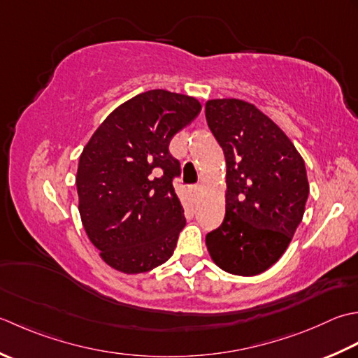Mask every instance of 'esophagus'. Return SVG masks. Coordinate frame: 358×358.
I'll list each match as a JSON object with an SVG mask.
<instances>
[{"label": "esophagus", "mask_w": 358, "mask_h": 358, "mask_svg": "<svg viewBox=\"0 0 358 358\" xmlns=\"http://www.w3.org/2000/svg\"><path fill=\"white\" fill-rule=\"evenodd\" d=\"M199 192H201V188H199V185H192V187H189V194H192L194 199H196V198H198V194H199Z\"/></svg>", "instance_id": "34e87169"}]
</instances>
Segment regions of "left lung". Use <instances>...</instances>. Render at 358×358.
<instances>
[{
    "label": "left lung",
    "mask_w": 358,
    "mask_h": 358,
    "mask_svg": "<svg viewBox=\"0 0 358 358\" xmlns=\"http://www.w3.org/2000/svg\"><path fill=\"white\" fill-rule=\"evenodd\" d=\"M206 119L227 164L225 217L207 233V249L222 271L258 275L281 258L303 220L309 196L304 160L247 101L208 100Z\"/></svg>",
    "instance_id": "8db88e82"
}]
</instances>
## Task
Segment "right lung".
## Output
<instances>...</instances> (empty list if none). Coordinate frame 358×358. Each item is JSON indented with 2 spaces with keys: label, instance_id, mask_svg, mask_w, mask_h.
Wrapping results in <instances>:
<instances>
[{
  "label": "right lung",
  "instance_id": "add662e5",
  "mask_svg": "<svg viewBox=\"0 0 358 358\" xmlns=\"http://www.w3.org/2000/svg\"><path fill=\"white\" fill-rule=\"evenodd\" d=\"M199 113L193 97L147 91L114 109L86 143L76 179L78 211L115 271L143 273L173 255L185 216L173 187L180 164L169 145Z\"/></svg>",
  "mask_w": 358,
  "mask_h": 358
}]
</instances>
